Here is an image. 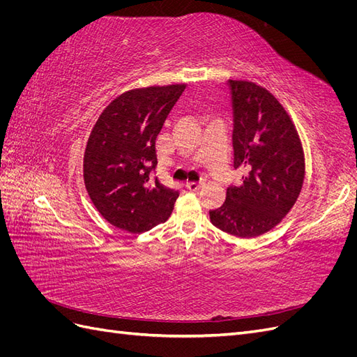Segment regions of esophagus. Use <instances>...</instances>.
<instances>
[{
	"mask_svg": "<svg viewBox=\"0 0 357 357\" xmlns=\"http://www.w3.org/2000/svg\"><path fill=\"white\" fill-rule=\"evenodd\" d=\"M202 186H204L202 181H201V183H186V188H188L189 190H192V192H198Z\"/></svg>",
	"mask_w": 357,
	"mask_h": 357,
	"instance_id": "1",
	"label": "esophagus"
}]
</instances>
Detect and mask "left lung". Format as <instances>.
<instances>
[{"mask_svg":"<svg viewBox=\"0 0 357 357\" xmlns=\"http://www.w3.org/2000/svg\"><path fill=\"white\" fill-rule=\"evenodd\" d=\"M234 113V168L240 186L226 189L220 208L210 211L215 228L255 238L283 220L305 177L304 149L296 126L275 96L247 80H228Z\"/></svg>","mask_w":357,"mask_h":357,"instance_id":"1","label":"left lung"}]
</instances>
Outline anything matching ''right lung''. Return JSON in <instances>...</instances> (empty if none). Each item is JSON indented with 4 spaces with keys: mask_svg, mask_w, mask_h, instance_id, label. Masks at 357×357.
Instances as JSON below:
<instances>
[{
    "mask_svg": "<svg viewBox=\"0 0 357 357\" xmlns=\"http://www.w3.org/2000/svg\"><path fill=\"white\" fill-rule=\"evenodd\" d=\"M185 83L149 86L119 95L100 114L83 156V180L102 218L142 234L164 223L178 192L153 177L155 142Z\"/></svg>",
    "mask_w": 357,
    "mask_h": 357,
    "instance_id": "1",
    "label": "right lung"
}]
</instances>
